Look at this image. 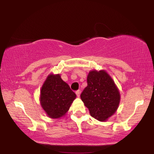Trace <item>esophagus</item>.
Returning <instances> with one entry per match:
<instances>
[{
  "label": "esophagus",
  "mask_w": 154,
  "mask_h": 154,
  "mask_svg": "<svg viewBox=\"0 0 154 154\" xmlns=\"http://www.w3.org/2000/svg\"><path fill=\"white\" fill-rule=\"evenodd\" d=\"M80 93H81V91L79 90H78L76 91V92H75V94H76V95H77V97H79Z\"/></svg>",
  "instance_id": "obj_1"
}]
</instances>
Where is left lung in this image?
Returning a JSON list of instances; mask_svg holds the SVG:
<instances>
[{"label": "left lung", "mask_w": 154, "mask_h": 154, "mask_svg": "<svg viewBox=\"0 0 154 154\" xmlns=\"http://www.w3.org/2000/svg\"><path fill=\"white\" fill-rule=\"evenodd\" d=\"M88 85L81 94V98L89 109L91 116L105 121L118 107L120 95L113 79L105 71H92L87 78Z\"/></svg>", "instance_id": "left-lung-1"}]
</instances>
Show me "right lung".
<instances>
[{
    "label": "right lung",
    "mask_w": 154,
    "mask_h": 154,
    "mask_svg": "<svg viewBox=\"0 0 154 154\" xmlns=\"http://www.w3.org/2000/svg\"><path fill=\"white\" fill-rule=\"evenodd\" d=\"M75 93L60 75H50L41 91V104L49 118H59L69 111Z\"/></svg>",
    "instance_id": "1"
}]
</instances>
